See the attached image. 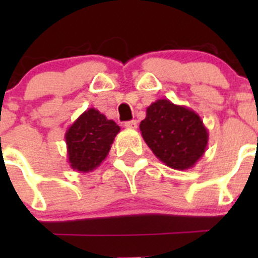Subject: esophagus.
Instances as JSON below:
<instances>
[{"instance_id": "1", "label": "esophagus", "mask_w": 258, "mask_h": 258, "mask_svg": "<svg viewBox=\"0 0 258 258\" xmlns=\"http://www.w3.org/2000/svg\"><path fill=\"white\" fill-rule=\"evenodd\" d=\"M124 127L128 130H136L137 128V121H128V122H124Z\"/></svg>"}]
</instances>
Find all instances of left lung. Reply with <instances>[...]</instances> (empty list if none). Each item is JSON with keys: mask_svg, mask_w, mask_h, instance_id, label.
I'll use <instances>...</instances> for the list:
<instances>
[{"mask_svg": "<svg viewBox=\"0 0 258 258\" xmlns=\"http://www.w3.org/2000/svg\"><path fill=\"white\" fill-rule=\"evenodd\" d=\"M140 130L156 157L173 170L194 167L209 145V131L199 113L166 98L148 106Z\"/></svg>", "mask_w": 258, "mask_h": 258, "instance_id": "1", "label": "left lung"}]
</instances>
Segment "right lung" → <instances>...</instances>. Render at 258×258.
<instances>
[{
  "label": "right lung",
  "instance_id": "right-lung-1",
  "mask_svg": "<svg viewBox=\"0 0 258 258\" xmlns=\"http://www.w3.org/2000/svg\"><path fill=\"white\" fill-rule=\"evenodd\" d=\"M119 126L96 108H88L66 131L67 158L71 168L91 172L105 161Z\"/></svg>",
  "mask_w": 258,
  "mask_h": 258
}]
</instances>
